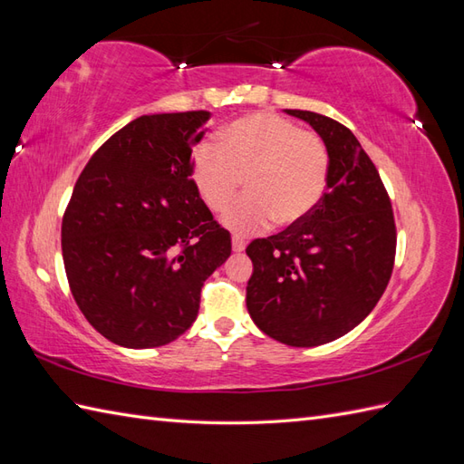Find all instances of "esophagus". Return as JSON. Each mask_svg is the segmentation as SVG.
Listing matches in <instances>:
<instances>
[{"label": "esophagus", "mask_w": 464, "mask_h": 464, "mask_svg": "<svg viewBox=\"0 0 464 464\" xmlns=\"http://www.w3.org/2000/svg\"><path fill=\"white\" fill-rule=\"evenodd\" d=\"M231 245H233V251H235V253H241V251H245V241H243L241 237H235V235H233Z\"/></svg>", "instance_id": "esophagus-1"}]
</instances>
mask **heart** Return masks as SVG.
<instances>
[{
	"mask_svg": "<svg viewBox=\"0 0 464 464\" xmlns=\"http://www.w3.org/2000/svg\"><path fill=\"white\" fill-rule=\"evenodd\" d=\"M193 181L211 211L233 203L245 179L247 197L225 225L239 235L263 231L275 219L293 227L317 209L327 191L331 153L321 135L273 113H251L225 127L223 145L203 141L191 161Z\"/></svg>",
	"mask_w": 464,
	"mask_h": 464,
	"instance_id": "1",
	"label": "heart"
}]
</instances>
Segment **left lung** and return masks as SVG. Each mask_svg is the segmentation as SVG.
Listing matches in <instances>:
<instances>
[{
	"label": "left lung",
	"mask_w": 464,
	"mask_h": 464,
	"mask_svg": "<svg viewBox=\"0 0 464 464\" xmlns=\"http://www.w3.org/2000/svg\"><path fill=\"white\" fill-rule=\"evenodd\" d=\"M285 111L327 143L329 183L307 219L249 243L247 311L271 339L317 347L357 327L382 297L397 227L377 167L353 131L327 115Z\"/></svg>",
	"instance_id": "8db88e82"
}]
</instances>
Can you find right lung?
Listing matches in <instances>:
<instances>
[{
	"label": "right lung",
	"instance_id": "1",
	"mask_svg": "<svg viewBox=\"0 0 464 464\" xmlns=\"http://www.w3.org/2000/svg\"><path fill=\"white\" fill-rule=\"evenodd\" d=\"M209 111L141 115L113 133L77 179L62 223L69 289L92 327L127 349L175 341L207 277L231 255L191 179Z\"/></svg>",
	"mask_w": 464,
	"mask_h": 464
}]
</instances>
